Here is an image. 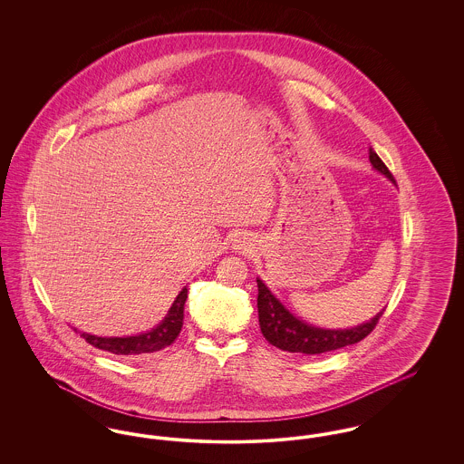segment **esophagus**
<instances>
[{
  "label": "esophagus",
  "mask_w": 464,
  "mask_h": 464,
  "mask_svg": "<svg viewBox=\"0 0 464 464\" xmlns=\"http://www.w3.org/2000/svg\"><path fill=\"white\" fill-rule=\"evenodd\" d=\"M233 250L240 254H250L254 250V240L248 235H238L233 242Z\"/></svg>",
  "instance_id": "obj_1"
}]
</instances>
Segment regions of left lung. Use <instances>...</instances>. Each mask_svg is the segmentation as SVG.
<instances>
[{
  "label": "left lung",
  "mask_w": 464,
  "mask_h": 464,
  "mask_svg": "<svg viewBox=\"0 0 464 464\" xmlns=\"http://www.w3.org/2000/svg\"><path fill=\"white\" fill-rule=\"evenodd\" d=\"M369 160L374 170L386 177L388 180H392L393 184H397L388 167L382 163V160L372 148H369ZM257 311L261 332L269 344L288 353H327L350 344H356L372 332L381 314L384 313V309H381L369 322H363L350 329H322L292 314L261 278H257Z\"/></svg>",
  "instance_id": "1"
}]
</instances>
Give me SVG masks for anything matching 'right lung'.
Instances as JSON below:
<instances>
[{
  "label": "right lung",
  "instance_id": "right-lung-1",
  "mask_svg": "<svg viewBox=\"0 0 464 464\" xmlns=\"http://www.w3.org/2000/svg\"><path fill=\"white\" fill-rule=\"evenodd\" d=\"M186 299H188V288L184 287L179 292L170 309L167 311L165 318L151 331L140 332L135 335H125V337H101V335H93L87 332H82L80 335L92 346L112 354L129 356V354L155 353V352L170 346L176 341L179 332L182 329V322H184Z\"/></svg>",
  "mask_w": 464,
  "mask_h": 464
}]
</instances>
